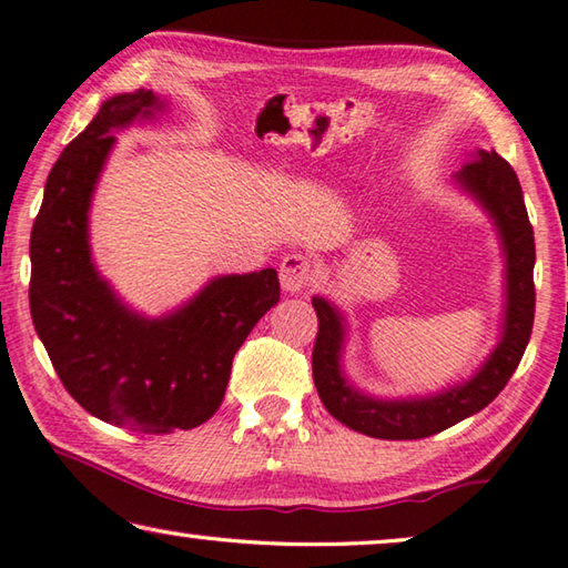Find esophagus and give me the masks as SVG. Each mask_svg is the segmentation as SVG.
Instances as JSON below:
<instances>
[{"label": "esophagus", "instance_id": "obj_1", "mask_svg": "<svg viewBox=\"0 0 568 568\" xmlns=\"http://www.w3.org/2000/svg\"><path fill=\"white\" fill-rule=\"evenodd\" d=\"M314 280V266L312 260L304 254H286L282 264H280V282L284 286V292L288 294H298L312 284Z\"/></svg>", "mask_w": 568, "mask_h": 568}]
</instances>
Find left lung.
I'll return each mask as SVG.
<instances>
[{"label":"left lung","instance_id":"left-lung-1","mask_svg":"<svg viewBox=\"0 0 568 568\" xmlns=\"http://www.w3.org/2000/svg\"><path fill=\"white\" fill-rule=\"evenodd\" d=\"M455 180L495 220L501 250H505L507 304L499 344L473 378L443 393L405 400L371 398L353 388L341 371V351H344L346 336L344 316L324 296H314L312 304L318 316V334L312 353L314 383L326 410L351 430L381 437V440H420V437L443 433L487 408L497 398L511 373L517 371L524 348L529 344L534 304H537V292H534L537 252H534V230L524 207L517 173L495 151H477L473 160L457 170Z\"/></svg>","mask_w":568,"mask_h":568}]
</instances>
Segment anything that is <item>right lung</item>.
<instances>
[{"label":"right lung","mask_w":568,"mask_h":568,"mask_svg":"<svg viewBox=\"0 0 568 568\" xmlns=\"http://www.w3.org/2000/svg\"><path fill=\"white\" fill-rule=\"evenodd\" d=\"M163 109L143 89L103 101L53 163L29 242L31 318L63 388L99 420L153 435L215 415L234 353L280 302V276L262 270L217 276L178 312L145 318L95 272L89 207L113 133Z\"/></svg>","instance_id":"add662e5"}]
</instances>
